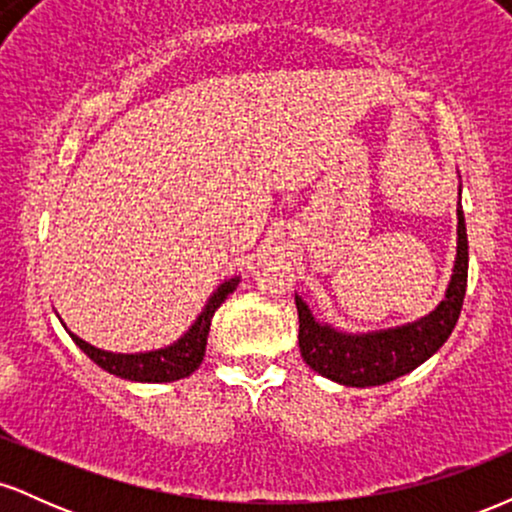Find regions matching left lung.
<instances>
[{
	"mask_svg": "<svg viewBox=\"0 0 512 512\" xmlns=\"http://www.w3.org/2000/svg\"><path fill=\"white\" fill-rule=\"evenodd\" d=\"M455 252V264H452L443 301L428 315L404 322V325L368 332L339 330L332 322L317 320L310 305L296 293L298 346H301L303 361L322 378L346 387L385 385L419 368L448 342L460 317L464 291H467L469 245L460 202H457Z\"/></svg>",
	"mask_w": 512,
	"mask_h": 512,
	"instance_id": "left-lung-1",
	"label": "left lung"
}]
</instances>
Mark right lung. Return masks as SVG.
I'll use <instances>...</instances> for the list:
<instances>
[{"label": "right lung", "instance_id": "add662e5", "mask_svg": "<svg viewBox=\"0 0 512 512\" xmlns=\"http://www.w3.org/2000/svg\"><path fill=\"white\" fill-rule=\"evenodd\" d=\"M240 276H231V279H223L216 286L214 293L204 303L202 313L195 317L187 332L180 339H175L173 344L161 346V349H149V351H132V354H120V351H105L98 346L88 344L86 339H81L79 334H74L67 325L62 322V327L67 330L72 342L79 346L84 354L91 358L96 366L108 370L110 375H117L122 380H132V383H173V380L187 378L195 370L202 366L204 354H207V337L211 327V317L216 310L221 308V303L238 289Z\"/></svg>", "mask_w": 512, "mask_h": 512}]
</instances>
